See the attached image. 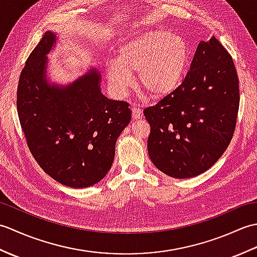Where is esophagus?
Segmentation results:
<instances>
[{
  "instance_id": "34e87169",
  "label": "esophagus",
  "mask_w": 257,
  "mask_h": 257,
  "mask_svg": "<svg viewBox=\"0 0 257 257\" xmlns=\"http://www.w3.org/2000/svg\"><path fill=\"white\" fill-rule=\"evenodd\" d=\"M132 114H133V119L134 120H137L141 117V109L137 106H134L132 108Z\"/></svg>"
}]
</instances>
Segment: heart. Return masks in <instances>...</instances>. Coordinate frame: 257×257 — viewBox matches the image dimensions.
Listing matches in <instances>:
<instances>
[{"mask_svg": "<svg viewBox=\"0 0 257 257\" xmlns=\"http://www.w3.org/2000/svg\"><path fill=\"white\" fill-rule=\"evenodd\" d=\"M189 51L181 37L165 30L143 33L123 43L117 61L106 66L111 89L123 95L132 85V74L138 73L139 85L152 97L171 92L182 79Z\"/></svg>", "mask_w": 257, "mask_h": 257, "instance_id": "1", "label": "heart"}]
</instances>
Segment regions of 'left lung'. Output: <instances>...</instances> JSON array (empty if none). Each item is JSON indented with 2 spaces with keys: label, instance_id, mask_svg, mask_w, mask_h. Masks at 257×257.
<instances>
[{
  "label": "left lung",
  "instance_id": "1",
  "mask_svg": "<svg viewBox=\"0 0 257 257\" xmlns=\"http://www.w3.org/2000/svg\"><path fill=\"white\" fill-rule=\"evenodd\" d=\"M238 106L236 68L213 35L200 42L181 85L144 110L151 128L148 152L152 163L178 179L205 172L230 145Z\"/></svg>",
  "mask_w": 257,
  "mask_h": 257
}]
</instances>
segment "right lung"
I'll list each match as a JSON object with an SVG mask.
<instances>
[{
  "label": "right lung",
  "instance_id": "1",
  "mask_svg": "<svg viewBox=\"0 0 257 257\" xmlns=\"http://www.w3.org/2000/svg\"><path fill=\"white\" fill-rule=\"evenodd\" d=\"M55 42V34L46 32L27 58L18 85V114L38 166L59 183L87 188L111 168L116 141L132 110L128 102L101 94L96 69L72 85L47 84L46 55Z\"/></svg>",
  "mask_w": 257,
  "mask_h": 257
}]
</instances>
